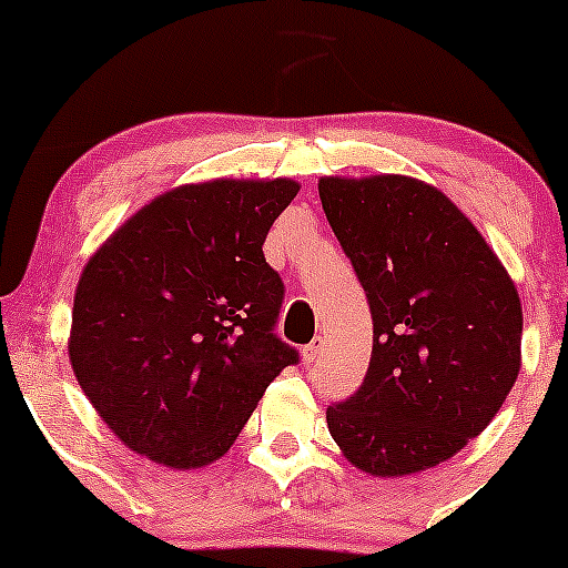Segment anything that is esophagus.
I'll return each instance as SVG.
<instances>
[{
    "mask_svg": "<svg viewBox=\"0 0 568 568\" xmlns=\"http://www.w3.org/2000/svg\"><path fill=\"white\" fill-rule=\"evenodd\" d=\"M324 343H326L324 337L316 335V337H313L311 343H307L305 348H302V357H305V363H307V365H311V363H318V357H321V354H324Z\"/></svg>",
    "mask_w": 568,
    "mask_h": 568,
    "instance_id": "1",
    "label": "esophagus"
}]
</instances>
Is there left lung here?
<instances>
[{"label": "left lung", "mask_w": 568, "mask_h": 568, "mask_svg": "<svg viewBox=\"0 0 568 568\" xmlns=\"http://www.w3.org/2000/svg\"><path fill=\"white\" fill-rule=\"evenodd\" d=\"M318 194L374 318L363 385L326 406L332 439L382 478L437 467L489 426L517 382V288L473 222L428 183L321 178Z\"/></svg>", "instance_id": "8db88e82"}]
</instances>
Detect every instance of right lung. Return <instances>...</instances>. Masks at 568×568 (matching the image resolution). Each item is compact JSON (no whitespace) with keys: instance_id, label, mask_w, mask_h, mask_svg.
<instances>
[{"instance_id":"obj_1","label":"right lung","mask_w":568,"mask_h":568,"mask_svg":"<svg viewBox=\"0 0 568 568\" xmlns=\"http://www.w3.org/2000/svg\"><path fill=\"white\" fill-rule=\"evenodd\" d=\"M300 183H186L136 211L84 266L68 341L101 420L136 454L194 469L227 454L300 352L274 335L285 285L263 257Z\"/></svg>"}]
</instances>
